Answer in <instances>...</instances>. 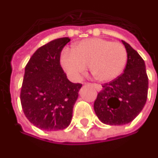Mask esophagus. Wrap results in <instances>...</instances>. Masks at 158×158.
<instances>
[{"instance_id":"obj_1","label":"esophagus","mask_w":158,"mask_h":158,"mask_svg":"<svg viewBox=\"0 0 158 158\" xmlns=\"http://www.w3.org/2000/svg\"><path fill=\"white\" fill-rule=\"evenodd\" d=\"M92 85L94 86L95 89L98 90V91H100V90H102V86H101L100 85H98V84H92Z\"/></svg>"}]
</instances>
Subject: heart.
I'll return each mask as SVG.
<instances>
[{
    "label": "heart",
    "instance_id": "heart-1",
    "mask_svg": "<svg viewBox=\"0 0 158 158\" xmlns=\"http://www.w3.org/2000/svg\"><path fill=\"white\" fill-rule=\"evenodd\" d=\"M127 59L123 44L102 38H89L79 42L72 49H64L60 62L73 81H79L90 66L95 79L108 82L121 74Z\"/></svg>",
    "mask_w": 158,
    "mask_h": 158
}]
</instances>
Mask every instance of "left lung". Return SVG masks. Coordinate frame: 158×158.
Returning a JSON list of instances; mask_svg holds the SVG:
<instances>
[{"instance_id": "obj_1", "label": "left lung", "mask_w": 158, "mask_h": 158, "mask_svg": "<svg viewBox=\"0 0 158 158\" xmlns=\"http://www.w3.org/2000/svg\"><path fill=\"white\" fill-rule=\"evenodd\" d=\"M127 53L124 73L102 85L94 102L98 119L107 125H124L135 119L147 99L148 77L139 53L121 40Z\"/></svg>"}]
</instances>
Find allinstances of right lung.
I'll list each match as a JSON object with an SVG mask.
<instances>
[{
  "label": "right lung",
  "mask_w": 158,
  "mask_h": 158,
  "mask_svg": "<svg viewBox=\"0 0 158 158\" xmlns=\"http://www.w3.org/2000/svg\"><path fill=\"white\" fill-rule=\"evenodd\" d=\"M69 42L70 38L61 37L46 44L37 48L25 66L22 109L30 122L43 130H62L70 125L82 86L69 81L60 66V52Z\"/></svg>",
  "instance_id": "right-lung-1"
}]
</instances>
